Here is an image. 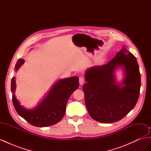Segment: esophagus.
Returning <instances> with one entry per match:
<instances>
[{"label": "esophagus", "mask_w": 151, "mask_h": 151, "mask_svg": "<svg viewBox=\"0 0 151 151\" xmlns=\"http://www.w3.org/2000/svg\"><path fill=\"white\" fill-rule=\"evenodd\" d=\"M84 82H85V79H84V77H79V84H80V85H83L84 83Z\"/></svg>", "instance_id": "1"}]
</instances>
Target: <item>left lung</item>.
<instances>
[{
  "mask_svg": "<svg viewBox=\"0 0 151 151\" xmlns=\"http://www.w3.org/2000/svg\"><path fill=\"white\" fill-rule=\"evenodd\" d=\"M123 66L126 76L122 85L116 82L114 70ZM87 83L83 86L85 103L90 116L98 122L109 123L119 121L134 108L140 88L137 61L123 47L106 64L86 71Z\"/></svg>",
  "mask_w": 151,
  "mask_h": 151,
  "instance_id": "left-lung-1",
  "label": "left lung"
}]
</instances>
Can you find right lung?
<instances>
[{
    "mask_svg": "<svg viewBox=\"0 0 151 151\" xmlns=\"http://www.w3.org/2000/svg\"><path fill=\"white\" fill-rule=\"evenodd\" d=\"M24 62L23 59H19L15 66L16 70ZM79 85L78 77L59 80L37 107L33 109H27L21 106L15 96L16 80L12 77L11 91L13 105L17 113L31 125L38 127L51 126L60 122L64 116L68 99L78 88Z\"/></svg>",
    "mask_w": 151,
    "mask_h": 151,
    "instance_id": "obj_1",
    "label": "right lung"
}]
</instances>
